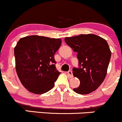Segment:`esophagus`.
<instances>
[{
	"label": "esophagus",
	"mask_w": 122,
	"mask_h": 122,
	"mask_svg": "<svg viewBox=\"0 0 122 122\" xmlns=\"http://www.w3.org/2000/svg\"><path fill=\"white\" fill-rule=\"evenodd\" d=\"M67 74H68V77H69L71 78V77H73L72 71H70V70L68 71L67 72Z\"/></svg>",
	"instance_id": "1"
}]
</instances>
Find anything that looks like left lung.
<instances>
[{"instance_id": "obj_1", "label": "left lung", "mask_w": 122, "mask_h": 122, "mask_svg": "<svg viewBox=\"0 0 122 122\" xmlns=\"http://www.w3.org/2000/svg\"><path fill=\"white\" fill-rule=\"evenodd\" d=\"M66 43L77 52L79 67L73 68V76L80 80L74 88L79 94H88L96 90L106 76L111 58V51L107 41L95 35H80L66 37Z\"/></svg>"}]
</instances>
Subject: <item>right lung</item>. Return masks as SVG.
<instances>
[{"mask_svg":"<svg viewBox=\"0 0 122 122\" xmlns=\"http://www.w3.org/2000/svg\"><path fill=\"white\" fill-rule=\"evenodd\" d=\"M60 39L30 36L20 39L14 48L15 67L22 85L31 92L42 94L53 88L60 72L54 55Z\"/></svg>","mask_w":122,"mask_h":122,"instance_id":"add662e5","label":"right lung"}]
</instances>
